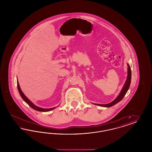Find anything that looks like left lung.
Here are the masks:
<instances>
[{
    "mask_svg": "<svg viewBox=\"0 0 152 152\" xmlns=\"http://www.w3.org/2000/svg\"><path fill=\"white\" fill-rule=\"evenodd\" d=\"M128 65V76H127V79L126 80V81L123 86V88L121 91V92L120 93V94H118V96L117 97L115 100H114L113 101L110 103H108L107 104H94V105H99L101 107H111L112 106H113L114 105L116 104L117 103H118V102L121 101L123 99V97H124V96L126 94L127 91H128L129 87H130V82H131V76H132V73H131V69H130V65L128 64H127Z\"/></svg>",
    "mask_w": 152,
    "mask_h": 152,
    "instance_id": "left-lung-1",
    "label": "left lung"
}]
</instances>
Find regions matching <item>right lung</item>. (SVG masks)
I'll list each match as a JSON object with an SVG mask.
<instances>
[{"label": "right lung", "mask_w": 152, "mask_h": 152, "mask_svg": "<svg viewBox=\"0 0 152 152\" xmlns=\"http://www.w3.org/2000/svg\"><path fill=\"white\" fill-rule=\"evenodd\" d=\"M17 85H18V91H19V92L20 94L21 97H22V99L24 100V101H25L29 106H30L31 108L36 110L37 111H40V112H48V111H50L51 110H53L54 109L56 108V107H54V108H52L46 109V108H40L39 107H37L36 105H35L34 104H33L31 101L29 100V99L24 95V94L23 93V92L20 88L19 86V82L18 81H17Z\"/></svg>", "instance_id": "1"}]
</instances>
